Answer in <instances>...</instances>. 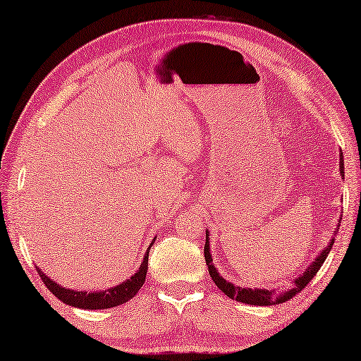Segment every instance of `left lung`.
<instances>
[{"instance_id": "obj_1", "label": "left lung", "mask_w": 361, "mask_h": 361, "mask_svg": "<svg viewBox=\"0 0 361 361\" xmlns=\"http://www.w3.org/2000/svg\"><path fill=\"white\" fill-rule=\"evenodd\" d=\"M341 174L344 176V159H342L341 155ZM341 224H338V230H339ZM334 243V238L329 241L328 246L324 247V250L318 254V257L315 259L314 262L309 269H307L302 275L298 276L296 280H294V285L293 288H289L288 291H283V293H276L271 289V291H267V289H251V288H241V286H235L232 283L227 281L226 279H222L219 275V271L216 270L214 264H212V257H211V252H209V235L206 232V243H204V259H206V265H208V270H209V275L212 281L216 283L217 288L221 289L222 293H226L230 299H235L238 300V302H245V304H251V305H275V304H281V302H286L291 298L296 296L298 293L302 291V289L309 285V281L314 279L317 275V271L320 270L322 264L324 262V259H326L328 252L331 251V247H333Z\"/></svg>"}]
</instances>
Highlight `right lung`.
<instances>
[{
	"label": "right lung",
	"mask_w": 361,
	"mask_h": 361,
	"mask_svg": "<svg viewBox=\"0 0 361 361\" xmlns=\"http://www.w3.org/2000/svg\"><path fill=\"white\" fill-rule=\"evenodd\" d=\"M155 243V238L147 250V254L144 256V261H142L139 270L131 276V279L120 283V285L115 288H110L107 291H94V293H86V291H72V289L62 288L59 286L56 281H52L51 279L41 271L38 267V274L43 280L47 289L54 294L57 299H61L63 304H68L72 307H78V309H90V310H97V309H110V307H116L128 302L129 299H133L135 294H137L142 285L145 283V275H147V267H149V251L152 245Z\"/></svg>",
	"instance_id": "obj_1"
}]
</instances>
